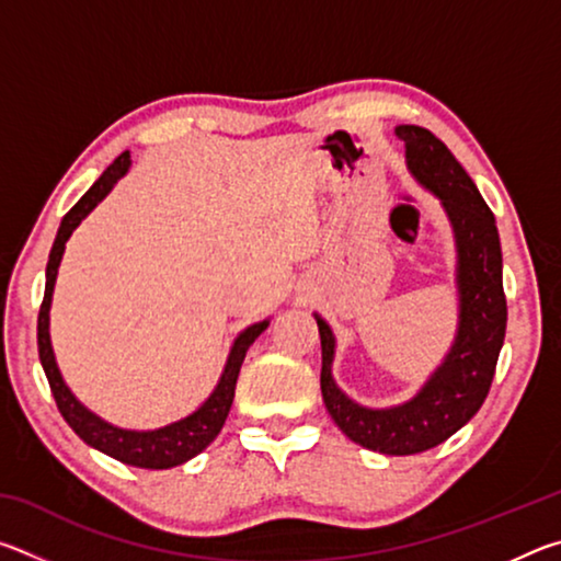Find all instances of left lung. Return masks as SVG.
I'll list each match as a JSON object with an SVG mask.
<instances>
[{
	"label": "left lung",
	"instance_id": "1",
	"mask_svg": "<svg viewBox=\"0 0 561 561\" xmlns=\"http://www.w3.org/2000/svg\"><path fill=\"white\" fill-rule=\"evenodd\" d=\"M396 136L405 144L408 170L440 197L453 225L458 247V334L448 356L411 401L393 408H366L351 401L336 386L331 376L336 339L327 321L314 317L321 336V396L341 433L368 450L415 455L448 440L485 403L505 341L507 301L495 215L480 190L448 146L428 128L398 126Z\"/></svg>",
	"mask_w": 561,
	"mask_h": 561
}]
</instances>
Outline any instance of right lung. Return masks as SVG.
Masks as SVG:
<instances>
[{
	"mask_svg": "<svg viewBox=\"0 0 561 561\" xmlns=\"http://www.w3.org/2000/svg\"><path fill=\"white\" fill-rule=\"evenodd\" d=\"M128 168H130V153L126 150V153H121L106 170H103V175L89 187V193L64 215L61 227L59 232H56V240L51 247L49 264H46V289H44V301L39 309V321H36V339H39V358H42L44 374L49 378L54 401L59 405V413L64 415V421L71 425L73 433L79 435L83 443L91 445V448L106 453L111 458H116L126 465H133V468L168 470V468H175V465L187 462L190 458H195L197 453H203L207 445L217 438V433L222 431L225 417L232 408L237 376H240L247 348H250L254 344V339L270 327V321L264 319L260 324L247 327L242 334L234 339L230 356H227L225 371L220 376V381H217L215 391L210 393V398H207L195 413H190L187 417H183V421L165 425V428H158V431L116 428V425L101 421L96 413H91L87 405L76 401V396L69 391V386L64 383L61 371L54 358V348H51L49 309H51L54 282H56V274H59L66 240H69L71 232L79 227L83 217H87L93 207H96L103 197L111 193V187L128 173Z\"/></svg>",
	"mask_w": 561,
	"mask_h": 561,
	"instance_id": "add662e5",
	"label": "right lung"
}]
</instances>
